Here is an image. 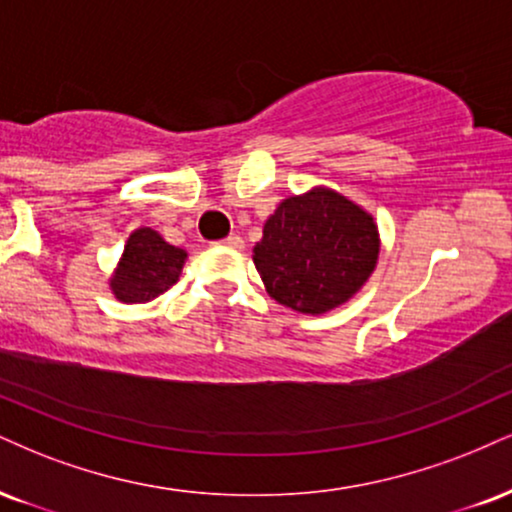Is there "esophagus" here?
Segmentation results:
<instances>
[{"label": "esophagus", "mask_w": 512, "mask_h": 512, "mask_svg": "<svg viewBox=\"0 0 512 512\" xmlns=\"http://www.w3.org/2000/svg\"><path fill=\"white\" fill-rule=\"evenodd\" d=\"M221 245H226V248H231V250H243V238L236 236V233H231L229 238L221 240Z\"/></svg>", "instance_id": "34e87169"}]
</instances>
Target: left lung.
Returning <instances> with one entry per match:
<instances>
[{
    "mask_svg": "<svg viewBox=\"0 0 512 512\" xmlns=\"http://www.w3.org/2000/svg\"><path fill=\"white\" fill-rule=\"evenodd\" d=\"M257 272L276 303L324 315L365 286L377 267L372 214L331 188L286 197L255 245Z\"/></svg>",
    "mask_w": 512,
    "mask_h": 512,
    "instance_id": "obj_1",
    "label": "left lung"
}]
</instances>
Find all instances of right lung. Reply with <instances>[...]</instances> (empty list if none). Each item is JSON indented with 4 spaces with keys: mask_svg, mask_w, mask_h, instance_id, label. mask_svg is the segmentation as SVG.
I'll return each instance as SVG.
<instances>
[{
    "mask_svg": "<svg viewBox=\"0 0 512 512\" xmlns=\"http://www.w3.org/2000/svg\"><path fill=\"white\" fill-rule=\"evenodd\" d=\"M186 257V250L169 245L157 231L145 226L128 236L109 286L121 303H147L174 286Z\"/></svg>",
    "mask_w": 512,
    "mask_h": 512,
    "instance_id": "right-lung-1",
    "label": "right lung"
}]
</instances>
